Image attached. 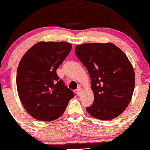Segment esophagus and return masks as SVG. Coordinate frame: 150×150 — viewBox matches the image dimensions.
<instances>
[{
    "label": "esophagus",
    "mask_w": 150,
    "mask_h": 150,
    "mask_svg": "<svg viewBox=\"0 0 150 150\" xmlns=\"http://www.w3.org/2000/svg\"><path fill=\"white\" fill-rule=\"evenodd\" d=\"M82 89H81V88H79V89H77V91H76V93H77V95L78 96H80L81 95V93H82Z\"/></svg>",
    "instance_id": "1"
}]
</instances>
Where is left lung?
<instances>
[{"label":"left lung","mask_w":150,"mask_h":150,"mask_svg":"<svg viewBox=\"0 0 150 150\" xmlns=\"http://www.w3.org/2000/svg\"><path fill=\"white\" fill-rule=\"evenodd\" d=\"M77 57L91 77L93 103L89 115L110 120L122 114L131 102L135 73L127 55L112 43H85L75 47Z\"/></svg>","instance_id":"obj_1"}]
</instances>
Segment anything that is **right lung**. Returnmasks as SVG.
Here are the masks:
<instances>
[{
  "mask_svg": "<svg viewBox=\"0 0 150 150\" xmlns=\"http://www.w3.org/2000/svg\"><path fill=\"white\" fill-rule=\"evenodd\" d=\"M71 49L69 42L42 41L21 58L17 73L18 95L24 109L35 120L58 119L75 96L57 74Z\"/></svg>",
  "mask_w": 150,
  "mask_h": 150,
  "instance_id": "obj_1",
  "label": "right lung"
}]
</instances>
